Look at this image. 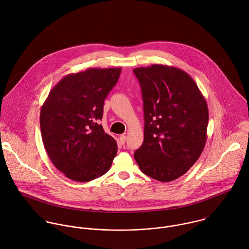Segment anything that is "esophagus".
<instances>
[{
    "instance_id": "1",
    "label": "esophagus",
    "mask_w": 249,
    "mask_h": 249,
    "mask_svg": "<svg viewBox=\"0 0 249 249\" xmlns=\"http://www.w3.org/2000/svg\"><path fill=\"white\" fill-rule=\"evenodd\" d=\"M125 139H126V136H125V135H121V136L119 137L120 142H121V143H123V144L125 142Z\"/></svg>"
}]
</instances>
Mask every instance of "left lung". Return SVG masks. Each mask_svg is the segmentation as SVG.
I'll list each match as a JSON object with an SVG mask.
<instances>
[{"mask_svg":"<svg viewBox=\"0 0 249 249\" xmlns=\"http://www.w3.org/2000/svg\"><path fill=\"white\" fill-rule=\"evenodd\" d=\"M143 102L142 144L134 158L144 175L161 182L182 177L207 140L205 98L186 71L161 64L135 68Z\"/></svg>","mask_w":249,"mask_h":249,"instance_id":"left-lung-1","label":"left lung"}]
</instances>
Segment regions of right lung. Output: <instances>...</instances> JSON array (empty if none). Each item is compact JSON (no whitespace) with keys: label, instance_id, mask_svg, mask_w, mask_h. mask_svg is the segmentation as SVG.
Returning <instances> with one entry per match:
<instances>
[{"label":"right lung","instance_id":"1","mask_svg":"<svg viewBox=\"0 0 249 249\" xmlns=\"http://www.w3.org/2000/svg\"><path fill=\"white\" fill-rule=\"evenodd\" d=\"M121 68H89L65 75L41 107L40 128L45 149L66 178L87 182L107 174L118 150L105 132L103 118L107 95Z\"/></svg>","mask_w":249,"mask_h":249}]
</instances>
